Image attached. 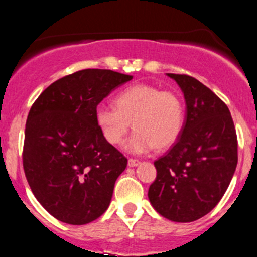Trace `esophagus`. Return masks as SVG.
Instances as JSON below:
<instances>
[{
    "label": "esophagus",
    "instance_id": "1",
    "mask_svg": "<svg viewBox=\"0 0 257 257\" xmlns=\"http://www.w3.org/2000/svg\"><path fill=\"white\" fill-rule=\"evenodd\" d=\"M141 164V162H139L138 159H133V158H131V159L128 160V165L131 168H133V167H138V165Z\"/></svg>",
    "mask_w": 257,
    "mask_h": 257
}]
</instances>
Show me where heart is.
Masks as SVG:
<instances>
[{
	"instance_id": "heart-1",
	"label": "heart",
	"mask_w": 257,
	"mask_h": 257,
	"mask_svg": "<svg viewBox=\"0 0 257 257\" xmlns=\"http://www.w3.org/2000/svg\"><path fill=\"white\" fill-rule=\"evenodd\" d=\"M115 105L100 104L95 121L108 143H121L133 121L136 132L124 147L132 153L165 149L178 141L184 124V104L174 90L153 84H134L121 90Z\"/></svg>"
}]
</instances>
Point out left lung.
<instances>
[{"label": "left lung", "mask_w": 257, "mask_h": 257, "mask_svg": "<svg viewBox=\"0 0 257 257\" xmlns=\"http://www.w3.org/2000/svg\"><path fill=\"white\" fill-rule=\"evenodd\" d=\"M184 93L186 116L175 144L155 160L148 198L162 216L191 222L221 200L237 165V137L227 105L186 74L168 73Z\"/></svg>", "instance_id": "left-lung-1"}]
</instances>
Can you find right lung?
<instances>
[{"mask_svg":"<svg viewBox=\"0 0 257 257\" xmlns=\"http://www.w3.org/2000/svg\"><path fill=\"white\" fill-rule=\"evenodd\" d=\"M132 78L110 69H83L52 83L31 107L23 169L33 195L59 221L88 224L109 206L128 160L105 141L95 109Z\"/></svg>","mask_w":257,"mask_h":257,"instance_id":"1","label":"right lung"}]
</instances>
